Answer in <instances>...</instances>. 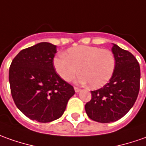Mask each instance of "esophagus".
Listing matches in <instances>:
<instances>
[{
    "instance_id": "1",
    "label": "esophagus",
    "mask_w": 146,
    "mask_h": 146,
    "mask_svg": "<svg viewBox=\"0 0 146 146\" xmlns=\"http://www.w3.org/2000/svg\"><path fill=\"white\" fill-rule=\"evenodd\" d=\"M74 90H75L76 93H79V92L81 91V90H80L79 88H77V87H74Z\"/></svg>"
}]
</instances>
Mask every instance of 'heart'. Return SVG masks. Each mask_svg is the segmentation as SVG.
Here are the masks:
<instances>
[{
  "instance_id": "heart-1",
  "label": "heart",
  "mask_w": 146,
  "mask_h": 146,
  "mask_svg": "<svg viewBox=\"0 0 146 146\" xmlns=\"http://www.w3.org/2000/svg\"><path fill=\"white\" fill-rule=\"evenodd\" d=\"M53 66L64 81H70L79 72L78 83H89L91 89H99L113 77L116 59L109 49L80 45L67 49L64 56L54 58Z\"/></svg>"
}]
</instances>
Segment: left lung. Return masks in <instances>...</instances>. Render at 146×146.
Returning a JSON list of instances; mask_svg holds the SVG:
<instances>
[{
	"instance_id": "obj_1",
	"label": "left lung",
	"mask_w": 146,
	"mask_h": 146,
	"mask_svg": "<svg viewBox=\"0 0 146 146\" xmlns=\"http://www.w3.org/2000/svg\"><path fill=\"white\" fill-rule=\"evenodd\" d=\"M116 59L113 77L102 89L91 91L92 99L85 106L89 117L95 121H116L134 105L140 88L139 63L131 52L113 44Z\"/></svg>"
}]
</instances>
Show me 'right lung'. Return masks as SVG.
Instances as JSON below:
<instances>
[{"instance_id": "right-lung-1", "label": "right lung", "mask_w": 146, "mask_h": 146, "mask_svg": "<svg viewBox=\"0 0 146 146\" xmlns=\"http://www.w3.org/2000/svg\"><path fill=\"white\" fill-rule=\"evenodd\" d=\"M56 46L40 42L25 48L9 68L11 94L17 107L29 119L46 123L60 117L75 91L53 67Z\"/></svg>"}]
</instances>
